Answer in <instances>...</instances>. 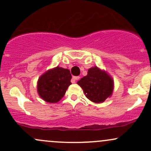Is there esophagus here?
Segmentation results:
<instances>
[{
    "instance_id": "esophagus-1",
    "label": "esophagus",
    "mask_w": 151,
    "mask_h": 151,
    "mask_svg": "<svg viewBox=\"0 0 151 151\" xmlns=\"http://www.w3.org/2000/svg\"><path fill=\"white\" fill-rule=\"evenodd\" d=\"M79 77H76V76H74V77H72V83H74L76 81V80H78V79H79Z\"/></svg>"
}]
</instances>
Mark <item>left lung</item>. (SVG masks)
Here are the masks:
<instances>
[{"mask_svg":"<svg viewBox=\"0 0 151 151\" xmlns=\"http://www.w3.org/2000/svg\"><path fill=\"white\" fill-rule=\"evenodd\" d=\"M77 84L83 89L86 97L95 103L104 102L113 93L114 80L97 67L90 68L87 75L78 81Z\"/></svg>","mask_w":151,"mask_h":151,"instance_id":"8db88e82","label":"left lung"}]
</instances>
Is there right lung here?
<instances>
[{
  "instance_id": "obj_1",
  "label": "right lung",
  "mask_w": 151,
  "mask_h": 151,
  "mask_svg": "<svg viewBox=\"0 0 151 151\" xmlns=\"http://www.w3.org/2000/svg\"><path fill=\"white\" fill-rule=\"evenodd\" d=\"M72 75L67 69L57 67L45 72L37 81V92L44 101L57 103L65 96Z\"/></svg>"
}]
</instances>
